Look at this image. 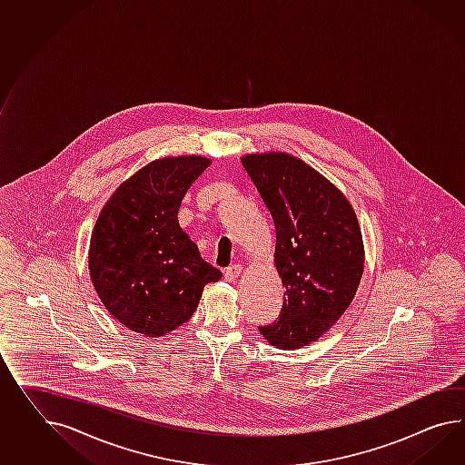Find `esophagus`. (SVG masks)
Masks as SVG:
<instances>
[{"instance_id": "1", "label": "esophagus", "mask_w": 465, "mask_h": 465, "mask_svg": "<svg viewBox=\"0 0 465 465\" xmlns=\"http://www.w3.org/2000/svg\"><path fill=\"white\" fill-rule=\"evenodd\" d=\"M241 272H242V264H239V262L231 264L229 268L224 270V278H226L227 282H234L239 274H241Z\"/></svg>"}]
</instances>
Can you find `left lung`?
Returning <instances> with one entry per match:
<instances>
[{
    "instance_id": "1",
    "label": "left lung",
    "mask_w": 465,
    "mask_h": 465,
    "mask_svg": "<svg viewBox=\"0 0 465 465\" xmlns=\"http://www.w3.org/2000/svg\"><path fill=\"white\" fill-rule=\"evenodd\" d=\"M242 167L276 229L274 266L285 286L283 307L262 337L293 351L315 342L342 317L364 272L358 215L321 172L285 152L248 153Z\"/></svg>"
}]
</instances>
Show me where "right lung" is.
Segmentation results:
<instances>
[{
	"label": "right lung",
	"instance_id": "right-lung-1",
	"mask_svg": "<svg viewBox=\"0 0 465 465\" xmlns=\"http://www.w3.org/2000/svg\"><path fill=\"white\" fill-rule=\"evenodd\" d=\"M209 165L203 155L153 160L113 192L95 221L89 274L107 312L133 332H172L193 315L203 286L223 276L203 262L177 217Z\"/></svg>",
	"mask_w": 465,
	"mask_h": 465
}]
</instances>
